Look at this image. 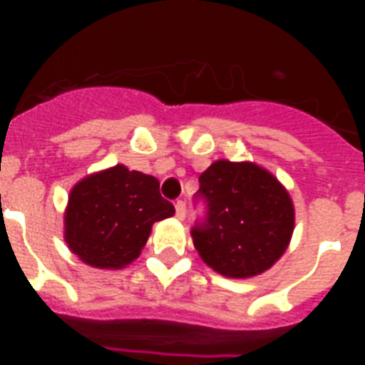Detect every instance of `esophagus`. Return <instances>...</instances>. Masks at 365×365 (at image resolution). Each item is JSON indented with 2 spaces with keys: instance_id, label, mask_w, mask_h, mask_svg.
Wrapping results in <instances>:
<instances>
[{
  "instance_id": "1",
  "label": "esophagus",
  "mask_w": 365,
  "mask_h": 365,
  "mask_svg": "<svg viewBox=\"0 0 365 365\" xmlns=\"http://www.w3.org/2000/svg\"><path fill=\"white\" fill-rule=\"evenodd\" d=\"M174 208H176V217H178V220H185V214H187L185 202H183V200H176V205H174Z\"/></svg>"
}]
</instances>
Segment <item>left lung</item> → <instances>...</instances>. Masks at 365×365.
<instances>
[{"instance_id":"left-lung-1","label":"left lung","mask_w":365,"mask_h":365,"mask_svg":"<svg viewBox=\"0 0 365 365\" xmlns=\"http://www.w3.org/2000/svg\"><path fill=\"white\" fill-rule=\"evenodd\" d=\"M195 205L205 214L191 227L200 257L231 278L267 271L288 248L294 205L288 191L252 163L217 160L200 174Z\"/></svg>"}]
</instances>
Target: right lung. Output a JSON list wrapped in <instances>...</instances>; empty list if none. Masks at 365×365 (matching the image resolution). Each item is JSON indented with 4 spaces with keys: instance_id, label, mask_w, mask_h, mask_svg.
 I'll list each match as a JSON object with an SVG mask.
<instances>
[{
    "instance_id": "obj_1",
    "label": "right lung",
    "mask_w": 365,
    "mask_h": 365,
    "mask_svg": "<svg viewBox=\"0 0 365 365\" xmlns=\"http://www.w3.org/2000/svg\"><path fill=\"white\" fill-rule=\"evenodd\" d=\"M170 216L174 205L153 176L117 165L71 189L66 242L88 265L119 269L140 255L151 225Z\"/></svg>"
}]
</instances>
